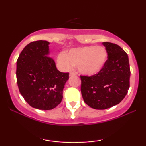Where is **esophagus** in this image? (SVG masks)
<instances>
[{
    "label": "esophagus",
    "instance_id": "34e87169",
    "mask_svg": "<svg viewBox=\"0 0 146 146\" xmlns=\"http://www.w3.org/2000/svg\"><path fill=\"white\" fill-rule=\"evenodd\" d=\"M75 75H77V74L75 73H74V72H71L69 74V76L70 77H72V76H75Z\"/></svg>",
    "mask_w": 146,
    "mask_h": 146
}]
</instances>
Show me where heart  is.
<instances>
[{
  "instance_id": "heart-1",
  "label": "heart",
  "mask_w": 146,
  "mask_h": 146,
  "mask_svg": "<svg viewBox=\"0 0 146 146\" xmlns=\"http://www.w3.org/2000/svg\"><path fill=\"white\" fill-rule=\"evenodd\" d=\"M107 60L106 50L103 46H88L73 48L58 56V63L64 71L77 66L79 73L84 75L97 74L104 66Z\"/></svg>"
}]
</instances>
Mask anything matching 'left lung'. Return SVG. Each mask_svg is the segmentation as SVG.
Returning <instances> with one entry per match:
<instances>
[{
	"mask_svg": "<svg viewBox=\"0 0 146 146\" xmlns=\"http://www.w3.org/2000/svg\"><path fill=\"white\" fill-rule=\"evenodd\" d=\"M108 54L104 66L93 76H80L81 92L85 103L97 110L118 104L130 87V69L128 56L119 45L102 42Z\"/></svg>",
	"mask_w": 146,
	"mask_h": 146,
	"instance_id": "obj_1",
	"label": "left lung"
}]
</instances>
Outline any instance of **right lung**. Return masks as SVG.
<instances>
[{"instance_id":"add662e5","label":"right lung","mask_w":146,"mask_h":146,"mask_svg":"<svg viewBox=\"0 0 146 146\" xmlns=\"http://www.w3.org/2000/svg\"><path fill=\"white\" fill-rule=\"evenodd\" d=\"M47 41L38 40L27 45L16 62V78L19 91L33 108L52 110L61 102L68 73L56 68L50 58Z\"/></svg>"}]
</instances>
